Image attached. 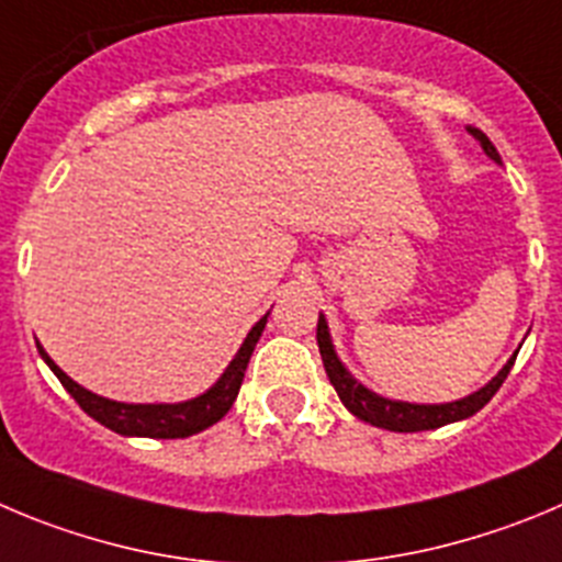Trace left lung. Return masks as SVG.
<instances>
[{
  "label": "left lung",
  "mask_w": 562,
  "mask_h": 562,
  "mask_svg": "<svg viewBox=\"0 0 562 562\" xmlns=\"http://www.w3.org/2000/svg\"><path fill=\"white\" fill-rule=\"evenodd\" d=\"M469 133L480 140L482 151L502 166V157L499 151H496V146L491 144V138L476 127H469ZM316 340H318V352H322V360H324V371H327L329 382H333V387L338 391V400L344 402L346 411L352 413V416H358L360 422L374 424V427L380 429H391V432H422V429H438L443 427V424H454L474 416L476 411H482L487 402L494 400V393L499 391L502 382L507 380V374H510L518 355V352L513 355V358L502 366L499 374L487 382V385H482L480 391L469 393V396H463V400L443 402V405H418V402L385 400V396L374 393L371 387H366L360 380H355L352 371L340 363L338 352H335L333 335H329L324 313L318 316Z\"/></svg>",
  "instance_id": "8db88e82"
}]
</instances>
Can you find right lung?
Returning <instances> with one entry per match:
<instances>
[{
  "label": "right lung",
  "mask_w": 562,
  "mask_h": 562,
  "mask_svg": "<svg viewBox=\"0 0 562 562\" xmlns=\"http://www.w3.org/2000/svg\"><path fill=\"white\" fill-rule=\"evenodd\" d=\"M266 322H269V313L249 329V335L244 338V344H240V349L235 352V358L229 360L224 374L218 376L207 391L193 396V400L175 402V405H130V402L104 400V396H99V393L88 391L80 382L71 380V376L46 355L44 346H38V355L44 358V363L49 366L52 374L60 380V385L75 396L77 405H80L93 422L104 424V427L113 429V432L119 435H127V438H188V435L202 432V429L213 427V424L222 422V418L227 416V411L233 407L235 396H238L240 391V382H244L251 352H255L257 340L263 335Z\"/></svg>",
  "instance_id": "obj_1"
}]
</instances>
